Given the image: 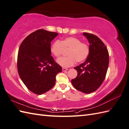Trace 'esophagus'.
<instances>
[{"mask_svg":"<svg viewBox=\"0 0 129 129\" xmlns=\"http://www.w3.org/2000/svg\"><path fill=\"white\" fill-rule=\"evenodd\" d=\"M68 69H67V68H62V72H66V71H67Z\"/></svg>","mask_w":129,"mask_h":129,"instance_id":"obj_1","label":"esophagus"}]
</instances>
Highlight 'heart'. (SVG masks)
Returning <instances> with one entry per match:
<instances>
[{
	"instance_id": "1",
	"label": "heart",
	"mask_w": 129,
	"mask_h": 129,
	"mask_svg": "<svg viewBox=\"0 0 129 129\" xmlns=\"http://www.w3.org/2000/svg\"><path fill=\"white\" fill-rule=\"evenodd\" d=\"M63 49H68V56L57 60V63L63 67H69L75 64L76 61L81 62L85 61L90 53L89 45L82 43L81 40L75 37H68L60 42L56 40L51 45V53L57 58L62 54Z\"/></svg>"
}]
</instances>
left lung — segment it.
I'll use <instances>...</instances> for the list:
<instances>
[{
  "label": "left lung",
  "mask_w": 129,
  "mask_h": 129,
  "mask_svg": "<svg viewBox=\"0 0 129 129\" xmlns=\"http://www.w3.org/2000/svg\"><path fill=\"white\" fill-rule=\"evenodd\" d=\"M90 44V53L85 61L74 68L77 76L72 80L76 89L86 94L96 90L105 78L109 66V52L101 40L96 35L84 33Z\"/></svg>",
  "instance_id": "8db88e82"
}]
</instances>
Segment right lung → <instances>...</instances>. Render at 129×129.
Wrapping results in <instances>:
<instances>
[{
	"label": "right lung",
	"instance_id": "1",
	"mask_svg": "<svg viewBox=\"0 0 129 129\" xmlns=\"http://www.w3.org/2000/svg\"><path fill=\"white\" fill-rule=\"evenodd\" d=\"M58 33L39 29L25 38L19 49V76L30 91L42 95L52 89L62 68L51 56V42Z\"/></svg>",
	"mask_w": 129,
	"mask_h": 129
}]
</instances>
